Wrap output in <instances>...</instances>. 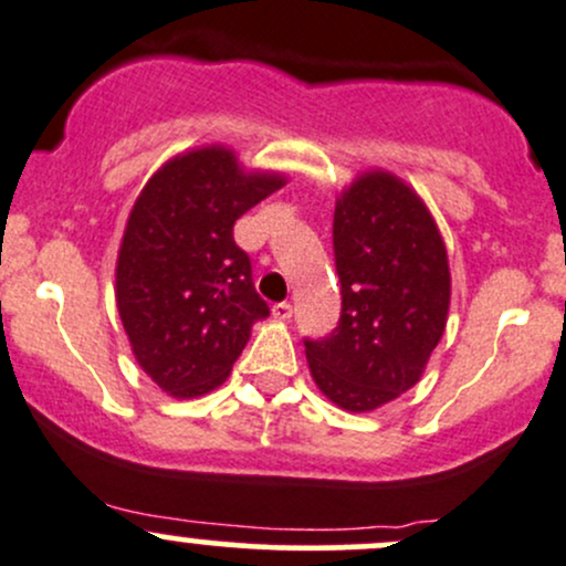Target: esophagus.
Masks as SVG:
<instances>
[{
  "label": "esophagus",
  "instance_id": "esophagus-1",
  "mask_svg": "<svg viewBox=\"0 0 566 566\" xmlns=\"http://www.w3.org/2000/svg\"><path fill=\"white\" fill-rule=\"evenodd\" d=\"M271 314H273V316H276V319L287 322V319H290V316H293V303H287V301H282V303H273Z\"/></svg>",
  "mask_w": 566,
  "mask_h": 566
}]
</instances>
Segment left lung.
<instances>
[{
    "label": "left lung",
    "mask_w": 566,
    "mask_h": 566,
    "mask_svg": "<svg viewBox=\"0 0 566 566\" xmlns=\"http://www.w3.org/2000/svg\"><path fill=\"white\" fill-rule=\"evenodd\" d=\"M340 319L306 338L316 387L338 408L374 411L408 392L446 331L451 273L424 201L389 171L340 192L333 217Z\"/></svg>",
    "instance_id": "1"
}]
</instances>
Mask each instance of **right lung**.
<instances>
[{
	"instance_id": "obj_1",
	"label": "right lung",
	"mask_w": 566,
	"mask_h": 566,
	"mask_svg": "<svg viewBox=\"0 0 566 566\" xmlns=\"http://www.w3.org/2000/svg\"><path fill=\"white\" fill-rule=\"evenodd\" d=\"M282 185V174L241 171L226 147H201L160 166L136 198L117 252V312L136 363L171 397L220 387L271 314L233 222Z\"/></svg>"
}]
</instances>
